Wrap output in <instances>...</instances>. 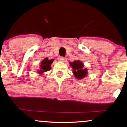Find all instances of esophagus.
Instances as JSON below:
<instances>
[{"instance_id":"1","label":"esophagus","mask_w":127,"mask_h":127,"mask_svg":"<svg viewBox=\"0 0 127 127\" xmlns=\"http://www.w3.org/2000/svg\"><path fill=\"white\" fill-rule=\"evenodd\" d=\"M59 60L60 62H65L67 60L66 58L64 57H60L59 58Z\"/></svg>"}]
</instances>
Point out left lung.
I'll return each mask as SVG.
<instances>
[{"label":"left lung","instance_id":"8db88e82","mask_svg":"<svg viewBox=\"0 0 127 127\" xmlns=\"http://www.w3.org/2000/svg\"><path fill=\"white\" fill-rule=\"evenodd\" d=\"M70 66L73 69V73L76 79L78 80L83 79L88 74V69L85 68L83 63L80 60H75L73 62H70Z\"/></svg>","mask_w":127,"mask_h":127}]
</instances>
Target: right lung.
<instances>
[{
  "instance_id": "add662e5",
  "label": "right lung",
  "mask_w": 127,
  "mask_h": 127,
  "mask_svg": "<svg viewBox=\"0 0 127 127\" xmlns=\"http://www.w3.org/2000/svg\"><path fill=\"white\" fill-rule=\"evenodd\" d=\"M54 59L48 60V58H45L41 63L39 69L38 70L37 72L38 74H42V73L48 71L51 69V64L53 63Z\"/></svg>"
}]
</instances>
